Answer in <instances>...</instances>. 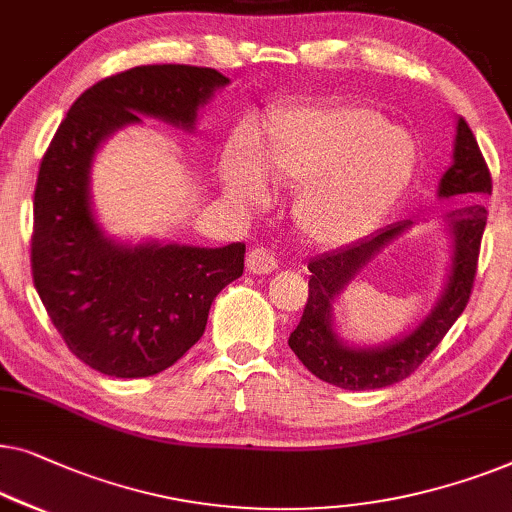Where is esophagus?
<instances>
[{
    "mask_svg": "<svg viewBox=\"0 0 512 512\" xmlns=\"http://www.w3.org/2000/svg\"><path fill=\"white\" fill-rule=\"evenodd\" d=\"M246 266H248L250 273H255V276H264V273H271V271L278 269V259L269 248L257 246L248 253Z\"/></svg>",
    "mask_w": 512,
    "mask_h": 512,
    "instance_id": "obj_1",
    "label": "esophagus"
}]
</instances>
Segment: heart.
Returning a JSON list of instances; mask_svg holds the SVG:
<instances>
[{
	"label": "heart",
	"instance_id": "1",
	"mask_svg": "<svg viewBox=\"0 0 512 512\" xmlns=\"http://www.w3.org/2000/svg\"><path fill=\"white\" fill-rule=\"evenodd\" d=\"M417 150L369 104L320 102L273 111L262 164L246 143L222 164V185L243 204H264L271 183L299 187L292 206L304 239L338 248L369 234L406 190Z\"/></svg>",
	"mask_w": 512,
	"mask_h": 512
}]
</instances>
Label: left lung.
Here are the masks:
<instances>
[{
    "label": "left lung",
    "instance_id": "1",
    "mask_svg": "<svg viewBox=\"0 0 512 512\" xmlns=\"http://www.w3.org/2000/svg\"><path fill=\"white\" fill-rule=\"evenodd\" d=\"M487 194H492V176H489L487 162L471 127L464 118H459L452 167L438 183V197L457 199L464 204L445 215L452 236V264L438 304L406 336L376 345V348L348 345L336 334L331 306L345 290V285L355 278V273L362 271L387 243L399 239L406 229L413 227V220L397 222L352 246L315 257L308 262L311 280H308L304 315L287 341L301 364L325 383L352 392L380 390V387L408 378L443 341V336L469 304L475 271H478L482 232L487 225V211L480 199H485Z\"/></svg>",
    "mask_w": 512,
    "mask_h": 512
}]
</instances>
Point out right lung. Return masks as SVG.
Here are the masks:
<instances>
[{
    "instance_id": "1",
    "label": "right lung",
    "mask_w": 512,
    "mask_h": 512,
    "mask_svg": "<svg viewBox=\"0 0 512 512\" xmlns=\"http://www.w3.org/2000/svg\"><path fill=\"white\" fill-rule=\"evenodd\" d=\"M227 83L220 71L190 64L109 76L71 104L43 155L34 190V287L67 348L104 376L148 378L176 364L204 334L218 292L243 273L246 246L109 239L92 213V157L141 115L194 129L199 106Z\"/></svg>"
}]
</instances>
